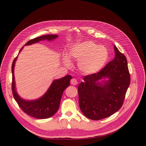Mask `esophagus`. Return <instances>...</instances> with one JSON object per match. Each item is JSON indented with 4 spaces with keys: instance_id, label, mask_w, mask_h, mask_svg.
<instances>
[{
    "instance_id": "obj_1",
    "label": "esophagus",
    "mask_w": 146,
    "mask_h": 146,
    "mask_svg": "<svg viewBox=\"0 0 146 146\" xmlns=\"http://www.w3.org/2000/svg\"><path fill=\"white\" fill-rule=\"evenodd\" d=\"M70 83L72 85H78V83L77 80H76V79H72L70 81Z\"/></svg>"
}]
</instances>
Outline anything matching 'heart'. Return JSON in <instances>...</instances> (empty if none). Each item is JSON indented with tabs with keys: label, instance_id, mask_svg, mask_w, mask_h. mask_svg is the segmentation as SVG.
Here are the masks:
<instances>
[{
	"label": "heart",
	"instance_id": "obj_1",
	"mask_svg": "<svg viewBox=\"0 0 146 146\" xmlns=\"http://www.w3.org/2000/svg\"><path fill=\"white\" fill-rule=\"evenodd\" d=\"M70 58L78 61L79 71L85 75H92L100 71L108 59V51L104 46L98 45L91 41H85L76 44L69 51ZM63 62L67 67H70L72 61L65 56Z\"/></svg>",
	"mask_w": 146,
	"mask_h": 146
}]
</instances>
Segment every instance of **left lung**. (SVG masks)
Masks as SVG:
<instances>
[{
  "label": "left lung",
  "instance_id": "obj_1",
  "mask_svg": "<svg viewBox=\"0 0 146 146\" xmlns=\"http://www.w3.org/2000/svg\"><path fill=\"white\" fill-rule=\"evenodd\" d=\"M115 58L98 73L88 75L78 86L80 109L86 117L99 120L117 112L130 84L127 60L115 45Z\"/></svg>",
  "mask_w": 146,
  "mask_h": 146
}]
</instances>
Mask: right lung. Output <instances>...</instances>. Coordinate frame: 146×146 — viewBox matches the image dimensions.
<instances>
[{
  "mask_svg": "<svg viewBox=\"0 0 146 146\" xmlns=\"http://www.w3.org/2000/svg\"><path fill=\"white\" fill-rule=\"evenodd\" d=\"M58 36L57 35L41 36L28 41L24 46L30 45L44 40L51 41L56 39ZM24 47L20 50L19 54L24 48ZM18 57V55L14 59L12 65V90L15 101L23 111L33 117L38 119H46L53 116L59 108L61 96L64 90L70 85V82L72 79V76L67 75L64 78L54 80L47 92L42 96L34 100H27L22 98L17 91L14 76V67L15 61H17Z\"/></svg>",
  "mask_w": 146,
  "mask_h": 146,
  "instance_id": "right-lung-1",
  "label": "right lung"
}]
</instances>
